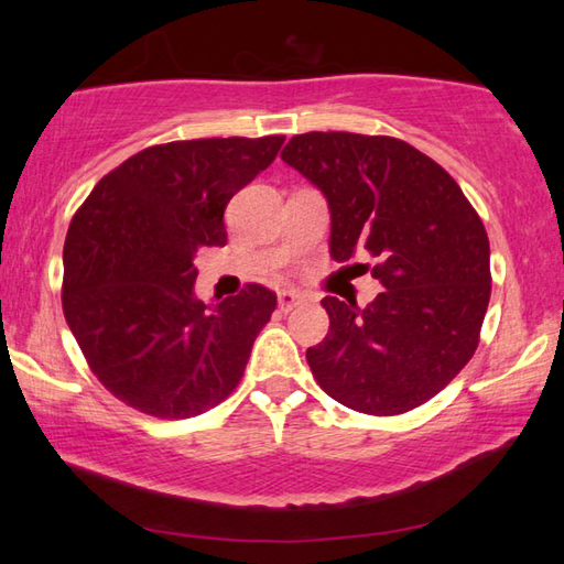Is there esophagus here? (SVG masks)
<instances>
[{
    "instance_id": "1",
    "label": "esophagus",
    "mask_w": 564,
    "mask_h": 564,
    "mask_svg": "<svg viewBox=\"0 0 564 564\" xmlns=\"http://www.w3.org/2000/svg\"><path fill=\"white\" fill-rule=\"evenodd\" d=\"M303 303V295L297 291H281L279 293V307L283 310V313H289V310H293L295 305Z\"/></svg>"
}]
</instances>
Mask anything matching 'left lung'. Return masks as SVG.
Masks as SVG:
<instances>
[{
	"label": "left lung",
	"mask_w": 564,
	"mask_h": 564,
	"mask_svg": "<svg viewBox=\"0 0 564 564\" xmlns=\"http://www.w3.org/2000/svg\"><path fill=\"white\" fill-rule=\"evenodd\" d=\"M281 160L327 198L334 261L376 257L386 291L358 307L327 295L325 341L307 349L319 388L349 410L402 414L470 361L489 305V239L453 176L388 135L305 133Z\"/></svg>",
	"instance_id": "8db88e82"
}]
</instances>
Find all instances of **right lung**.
Segmentation results:
<instances>
[{"mask_svg": "<svg viewBox=\"0 0 564 564\" xmlns=\"http://www.w3.org/2000/svg\"><path fill=\"white\" fill-rule=\"evenodd\" d=\"M283 135L154 145L94 186L65 239L63 310L94 376L135 410L186 419L220 404L275 310L249 283L203 303L196 254L227 242L225 208L275 160Z\"/></svg>", "mask_w": 564, "mask_h": 564, "instance_id": "obj_1", "label": "right lung"}]
</instances>
